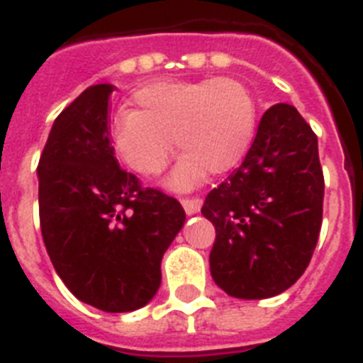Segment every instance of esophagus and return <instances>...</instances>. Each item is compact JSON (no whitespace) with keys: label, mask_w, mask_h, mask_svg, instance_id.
<instances>
[{"label":"esophagus","mask_w":363,"mask_h":363,"mask_svg":"<svg viewBox=\"0 0 363 363\" xmlns=\"http://www.w3.org/2000/svg\"><path fill=\"white\" fill-rule=\"evenodd\" d=\"M182 205H184L185 213L191 216V214L200 213L201 209V200L200 198H187V200H182Z\"/></svg>","instance_id":"34e87169"}]
</instances>
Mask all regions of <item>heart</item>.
<instances>
[{
    "instance_id": "obj_1",
    "label": "heart",
    "mask_w": 363,
    "mask_h": 363,
    "mask_svg": "<svg viewBox=\"0 0 363 363\" xmlns=\"http://www.w3.org/2000/svg\"><path fill=\"white\" fill-rule=\"evenodd\" d=\"M134 111L121 108L112 120L114 154L143 178L163 171L176 147L185 152L169 187L189 191L205 176L238 165L251 147L258 107L251 91L230 78L156 82L138 89Z\"/></svg>"
}]
</instances>
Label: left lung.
Listing matches in <instances>:
<instances>
[{
    "label": "left lung",
    "instance_id": "1",
    "mask_svg": "<svg viewBox=\"0 0 363 363\" xmlns=\"http://www.w3.org/2000/svg\"><path fill=\"white\" fill-rule=\"evenodd\" d=\"M323 187L311 125L293 105H272L242 165L201 207L216 229L209 262L218 287L242 300L289 289L318 242Z\"/></svg>",
    "mask_w": 363,
    "mask_h": 363
}]
</instances>
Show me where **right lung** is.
I'll return each mask as SVG.
<instances>
[{
	"mask_svg": "<svg viewBox=\"0 0 363 363\" xmlns=\"http://www.w3.org/2000/svg\"><path fill=\"white\" fill-rule=\"evenodd\" d=\"M114 85H92L54 120L38 163L40 225L67 289L105 313L149 303L162 258L184 227L176 198L123 171L108 133Z\"/></svg>",
	"mask_w": 363,
	"mask_h": 363,
	"instance_id": "add662e5",
	"label": "right lung"
}]
</instances>
